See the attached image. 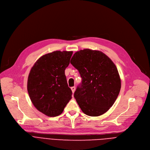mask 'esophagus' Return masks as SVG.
Returning a JSON list of instances; mask_svg holds the SVG:
<instances>
[{
  "label": "esophagus",
  "instance_id": "1",
  "mask_svg": "<svg viewBox=\"0 0 150 150\" xmlns=\"http://www.w3.org/2000/svg\"><path fill=\"white\" fill-rule=\"evenodd\" d=\"M71 88V90H72V93H74L75 92V87H72Z\"/></svg>",
  "mask_w": 150,
  "mask_h": 150
}]
</instances>
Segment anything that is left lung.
Returning <instances> with one entry per match:
<instances>
[{
    "label": "left lung",
    "instance_id": "left-lung-1",
    "mask_svg": "<svg viewBox=\"0 0 150 150\" xmlns=\"http://www.w3.org/2000/svg\"><path fill=\"white\" fill-rule=\"evenodd\" d=\"M71 63L82 78L74 93L81 110L90 116H98L108 112L121 88L115 63L103 52L88 49L75 53Z\"/></svg>",
    "mask_w": 150,
    "mask_h": 150
}]
</instances>
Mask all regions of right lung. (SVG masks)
Instances as JSON below:
<instances>
[{"instance_id":"add662e5","label":"right lung","mask_w":150,"mask_h":150,"mask_svg":"<svg viewBox=\"0 0 150 150\" xmlns=\"http://www.w3.org/2000/svg\"><path fill=\"white\" fill-rule=\"evenodd\" d=\"M73 52L54 51L40 57L30 72L27 90L31 102L49 117L60 115L72 98L65 70Z\"/></svg>"}]
</instances>
